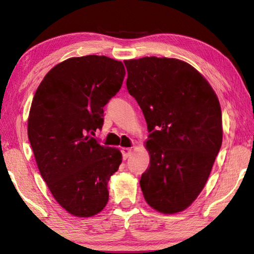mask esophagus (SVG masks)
Masks as SVG:
<instances>
[{"label": "esophagus", "mask_w": 254, "mask_h": 254, "mask_svg": "<svg viewBox=\"0 0 254 254\" xmlns=\"http://www.w3.org/2000/svg\"><path fill=\"white\" fill-rule=\"evenodd\" d=\"M122 156L124 160H127V159L131 156V149L130 148H122Z\"/></svg>", "instance_id": "1"}]
</instances>
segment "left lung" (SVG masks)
Segmentation results:
<instances>
[{"mask_svg": "<svg viewBox=\"0 0 254 254\" xmlns=\"http://www.w3.org/2000/svg\"><path fill=\"white\" fill-rule=\"evenodd\" d=\"M127 87L148 126L140 186L158 212H182L203 190L222 145V111L208 81L175 58L126 60Z\"/></svg>", "mask_w": 254, "mask_h": 254, "instance_id": "8db88e82", "label": "left lung"}]
</instances>
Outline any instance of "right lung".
I'll list each match as a JSON object with an SVG mask.
<instances>
[{"mask_svg":"<svg viewBox=\"0 0 254 254\" xmlns=\"http://www.w3.org/2000/svg\"><path fill=\"white\" fill-rule=\"evenodd\" d=\"M126 68L106 56L74 57L55 66L34 94L28 136L41 177L62 207L93 216L109 201L107 183L122 153L91 136L121 88Z\"/></svg>","mask_w":254,"mask_h":254,"instance_id":"right-lung-1","label":"right lung"}]
</instances>
